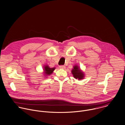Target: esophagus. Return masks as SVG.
I'll return each mask as SVG.
<instances>
[{"instance_id": "1", "label": "esophagus", "mask_w": 125, "mask_h": 125, "mask_svg": "<svg viewBox=\"0 0 125 125\" xmlns=\"http://www.w3.org/2000/svg\"><path fill=\"white\" fill-rule=\"evenodd\" d=\"M59 67H60V68L61 69H64L65 68V66H64V65H61Z\"/></svg>"}]
</instances>
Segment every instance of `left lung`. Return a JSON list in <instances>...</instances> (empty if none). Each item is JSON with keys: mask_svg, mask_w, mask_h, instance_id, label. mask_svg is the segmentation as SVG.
Wrapping results in <instances>:
<instances>
[{"mask_svg": "<svg viewBox=\"0 0 125 125\" xmlns=\"http://www.w3.org/2000/svg\"><path fill=\"white\" fill-rule=\"evenodd\" d=\"M71 72L74 78L76 79L81 80L83 79L84 77V73L81 71L79 66L77 65H74Z\"/></svg>", "mask_w": 125, "mask_h": 125, "instance_id": "1", "label": "left lung"}]
</instances>
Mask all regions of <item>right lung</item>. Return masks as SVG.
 <instances>
[{
	"label": "right lung",
	"instance_id": "right-lung-1",
	"mask_svg": "<svg viewBox=\"0 0 125 125\" xmlns=\"http://www.w3.org/2000/svg\"><path fill=\"white\" fill-rule=\"evenodd\" d=\"M55 69V67L50 68V67H49V66L48 65H45L44 67L43 70L44 71V73L45 75L46 76L51 75L53 73V72L54 71Z\"/></svg>",
	"mask_w": 125,
	"mask_h": 125
}]
</instances>
